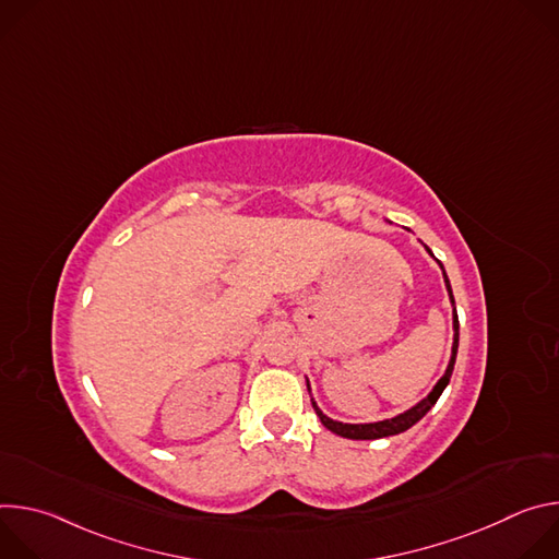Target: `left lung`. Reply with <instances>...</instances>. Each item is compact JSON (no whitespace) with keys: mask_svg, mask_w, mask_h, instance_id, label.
Segmentation results:
<instances>
[{"mask_svg":"<svg viewBox=\"0 0 559 559\" xmlns=\"http://www.w3.org/2000/svg\"><path fill=\"white\" fill-rule=\"evenodd\" d=\"M425 250L433 257V252L425 246ZM436 259V257H433ZM436 263L440 265L442 270V276H444V285H447V292H449V298H451V305H453V347H451V358H449V365L444 369V376L436 382V386L429 391L427 397H423V401L418 405H414L412 409H407L405 414H397L395 418H389V420H380V423H367V425H347V423H338V420H332L330 416H325L321 409H318V405L313 403L311 397V407L316 412V416L321 418V423L336 436H343V438H349V440H378V438H386V436H395V433H403L407 431L409 427H414L420 418L427 416V412L438 403V397L442 395L444 386L449 384L451 380V373H453V365H455V354H457V341H460V323H457V311H455V300H453V292H451V283L447 278V272L442 267V263L436 259ZM307 389H309V382H307Z\"/></svg>","mask_w":559,"mask_h":559,"instance_id":"left-lung-1","label":"left lung"}]
</instances>
